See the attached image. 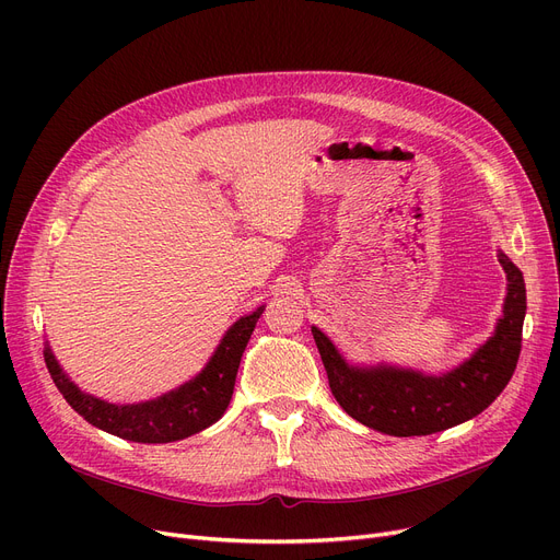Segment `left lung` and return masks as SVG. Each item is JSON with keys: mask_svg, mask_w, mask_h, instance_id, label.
Returning a JSON list of instances; mask_svg holds the SVG:
<instances>
[{"mask_svg": "<svg viewBox=\"0 0 560 560\" xmlns=\"http://www.w3.org/2000/svg\"><path fill=\"white\" fill-rule=\"evenodd\" d=\"M499 262L509 279L504 315L499 317L492 338L447 374L429 376L384 363L354 368L325 334L311 327L329 388L345 413L374 431L408 438L445 431L486 410L515 372L526 315V288L520 268L502 252Z\"/></svg>", "mask_w": 560, "mask_h": 560, "instance_id": "obj_1", "label": "left lung"}]
</instances>
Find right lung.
Wrapping results in <instances>:
<instances>
[{
	"label": "right lung",
	"instance_id": "right-lung-1",
	"mask_svg": "<svg viewBox=\"0 0 560 560\" xmlns=\"http://www.w3.org/2000/svg\"><path fill=\"white\" fill-rule=\"evenodd\" d=\"M262 308L265 306H258L254 313L235 322L224 334L211 361L192 381L152 401L117 406L81 393L58 365L49 347H45V363L56 388L85 422L117 438L133 440V443H174V440L199 433L224 416L243 351Z\"/></svg>",
	"mask_w": 560,
	"mask_h": 560
}]
</instances>
